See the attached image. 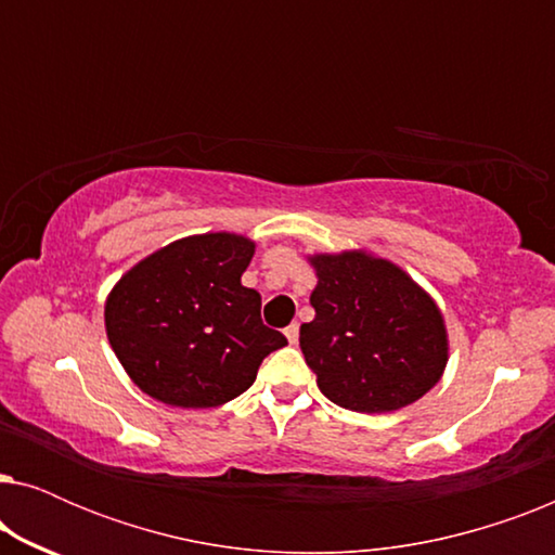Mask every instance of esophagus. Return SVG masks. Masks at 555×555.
<instances>
[{
    "label": "esophagus",
    "instance_id": "obj_1",
    "mask_svg": "<svg viewBox=\"0 0 555 555\" xmlns=\"http://www.w3.org/2000/svg\"><path fill=\"white\" fill-rule=\"evenodd\" d=\"M298 336H300L298 323H291V325H287V328H285V338H287V344H291V346L298 344Z\"/></svg>",
    "mask_w": 555,
    "mask_h": 555
}]
</instances>
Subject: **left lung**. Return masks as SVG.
<instances>
[{"mask_svg":"<svg viewBox=\"0 0 555 555\" xmlns=\"http://www.w3.org/2000/svg\"><path fill=\"white\" fill-rule=\"evenodd\" d=\"M315 318L300 348L318 389L351 412L382 414L422 399L447 366V328L437 302L382 257L361 249L313 255Z\"/></svg>","mask_w":555,"mask_h":555,"instance_id":"left-lung-1","label":"left lung"}]
</instances>
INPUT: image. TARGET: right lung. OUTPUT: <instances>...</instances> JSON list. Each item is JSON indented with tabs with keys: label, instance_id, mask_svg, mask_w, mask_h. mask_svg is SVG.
I'll list each match as a JSON object with an SVG mask.
<instances>
[{
	"label": "right lung",
	"instance_id": "1",
	"mask_svg": "<svg viewBox=\"0 0 555 555\" xmlns=\"http://www.w3.org/2000/svg\"><path fill=\"white\" fill-rule=\"evenodd\" d=\"M253 255L242 234H194L118 280L105 333L141 391L181 409L227 404L255 384L264 356L287 346L262 325L260 293L242 285Z\"/></svg>",
	"mask_w": 555,
	"mask_h": 555
}]
</instances>
